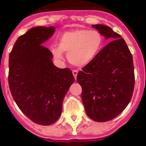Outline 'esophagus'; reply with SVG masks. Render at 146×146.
Masks as SVG:
<instances>
[{
    "mask_svg": "<svg viewBox=\"0 0 146 146\" xmlns=\"http://www.w3.org/2000/svg\"><path fill=\"white\" fill-rule=\"evenodd\" d=\"M72 73H73V75H74V78L76 79L78 73V70H73V71H72Z\"/></svg>",
    "mask_w": 146,
    "mask_h": 146,
    "instance_id": "1",
    "label": "esophagus"
}]
</instances>
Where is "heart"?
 Instances as JSON below:
<instances>
[{"label": "heart", "instance_id": "obj_1", "mask_svg": "<svg viewBox=\"0 0 146 146\" xmlns=\"http://www.w3.org/2000/svg\"><path fill=\"white\" fill-rule=\"evenodd\" d=\"M102 37L96 30L78 29L62 34L58 46L51 48L54 58L62 59V53H67L68 60L74 66H87L99 53L102 46Z\"/></svg>", "mask_w": 146, "mask_h": 146}]
</instances>
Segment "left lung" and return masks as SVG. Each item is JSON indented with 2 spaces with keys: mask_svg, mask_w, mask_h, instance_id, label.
<instances>
[{
  "mask_svg": "<svg viewBox=\"0 0 146 146\" xmlns=\"http://www.w3.org/2000/svg\"><path fill=\"white\" fill-rule=\"evenodd\" d=\"M92 26L111 41L78 72L77 80L82 87L81 99L88 117L105 122L117 117L130 102L135 83L133 62L119 34L107 25Z\"/></svg>",
  "mask_w": 146,
  "mask_h": 146,
  "instance_id": "8db88e82",
  "label": "left lung"
}]
</instances>
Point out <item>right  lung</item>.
<instances>
[{"mask_svg": "<svg viewBox=\"0 0 146 146\" xmlns=\"http://www.w3.org/2000/svg\"><path fill=\"white\" fill-rule=\"evenodd\" d=\"M53 26L32 28L17 39L9 56L8 82L14 101L35 123L50 125L59 119L62 102L74 78L69 68L53 63V54L42 44Z\"/></svg>", "mask_w": 146, "mask_h": 146, "instance_id": "obj_1", "label": "right lung"}]
</instances>
